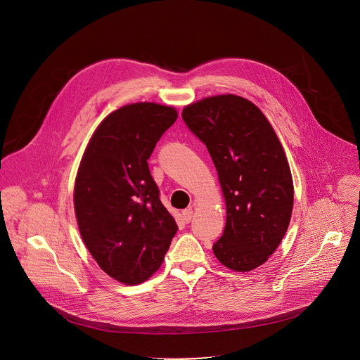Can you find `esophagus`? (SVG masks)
Returning a JSON list of instances; mask_svg holds the SVG:
<instances>
[{"label": "esophagus", "mask_w": 360, "mask_h": 360, "mask_svg": "<svg viewBox=\"0 0 360 360\" xmlns=\"http://www.w3.org/2000/svg\"><path fill=\"white\" fill-rule=\"evenodd\" d=\"M192 217H193V210H192V208H186V210L182 211V219H184L186 224L191 222Z\"/></svg>", "instance_id": "34e87169"}]
</instances>
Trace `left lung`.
Listing matches in <instances>:
<instances>
[{"instance_id":"obj_1","label":"left lung","mask_w":360,"mask_h":360,"mask_svg":"<svg viewBox=\"0 0 360 360\" xmlns=\"http://www.w3.org/2000/svg\"><path fill=\"white\" fill-rule=\"evenodd\" d=\"M208 148L226 205L217 259L235 272L264 265L283 239L293 210V179L283 146L264 112L233 94L202 98L182 110Z\"/></svg>"}]
</instances>
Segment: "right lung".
<instances>
[{
  "label": "right lung",
  "instance_id": "1",
  "mask_svg": "<svg viewBox=\"0 0 360 360\" xmlns=\"http://www.w3.org/2000/svg\"><path fill=\"white\" fill-rule=\"evenodd\" d=\"M178 111L134 102L111 112L94 131L74 185L81 238L99 268L125 285L155 274L178 231L160 199L148 158Z\"/></svg>",
  "mask_w": 360,
  "mask_h": 360
}]
</instances>
